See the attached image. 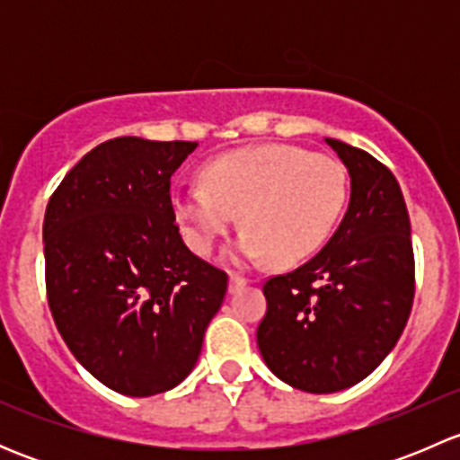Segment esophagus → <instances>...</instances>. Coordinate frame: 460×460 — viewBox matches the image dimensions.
Returning <instances> with one entry per match:
<instances>
[{
	"instance_id": "obj_1",
	"label": "esophagus",
	"mask_w": 460,
	"mask_h": 460,
	"mask_svg": "<svg viewBox=\"0 0 460 460\" xmlns=\"http://www.w3.org/2000/svg\"><path fill=\"white\" fill-rule=\"evenodd\" d=\"M243 287H247V278L231 273V276H229V294H235V291L243 289Z\"/></svg>"
}]
</instances>
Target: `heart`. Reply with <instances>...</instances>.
Segmentation results:
<instances>
[{
	"mask_svg": "<svg viewBox=\"0 0 460 460\" xmlns=\"http://www.w3.org/2000/svg\"><path fill=\"white\" fill-rule=\"evenodd\" d=\"M349 182L336 157L291 144H258L226 151L202 166V184L175 189V217L189 247L208 256L235 225L247 229L229 249L231 262L273 256L294 264L316 253L347 204Z\"/></svg>",
	"mask_w": 460,
	"mask_h": 460,
	"instance_id": "b5f03b06",
	"label": "heart"
}]
</instances>
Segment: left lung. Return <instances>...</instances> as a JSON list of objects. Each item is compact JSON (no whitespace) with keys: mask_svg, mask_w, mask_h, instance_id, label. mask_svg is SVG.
<instances>
[{"mask_svg":"<svg viewBox=\"0 0 460 460\" xmlns=\"http://www.w3.org/2000/svg\"><path fill=\"white\" fill-rule=\"evenodd\" d=\"M324 142L349 171V207L320 253L264 282L267 314L256 333L267 367L309 394L367 378L414 303L411 226L396 178L363 148Z\"/></svg>","mask_w":460,"mask_h":460,"instance_id":"1","label":"left lung"}]
</instances>
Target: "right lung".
<instances>
[{
  "label": "right lung",
  "mask_w": 460,
  "mask_h": 460,
  "mask_svg": "<svg viewBox=\"0 0 460 460\" xmlns=\"http://www.w3.org/2000/svg\"><path fill=\"white\" fill-rule=\"evenodd\" d=\"M196 146L102 142L46 207L50 314L82 367L124 396L182 383L225 300L226 273L189 252L171 207V175Z\"/></svg>",
  "instance_id": "1"
}]
</instances>
